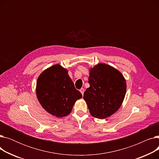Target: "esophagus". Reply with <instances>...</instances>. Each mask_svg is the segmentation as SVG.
I'll list each match as a JSON object with an SVG mask.
<instances>
[{
	"label": "esophagus",
	"mask_w": 159,
	"mask_h": 159,
	"mask_svg": "<svg viewBox=\"0 0 159 159\" xmlns=\"http://www.w3.org/2000/svg\"><path fill=\"white\" fill-rule=\"evenodd\" d=\"M80 93H82V95H83V94H84V88H81L80 89Z\"/></svg>",
	"instance_id": "1"
}]
</instances>
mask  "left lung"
I'll return each instance as SVG.
<instances>
[{
	"label": "left lung",
	"instance_id": "obj_1",
	"mask_svg": "<svg viewBox=\"0 0 159 159\" xmlns=\"http://www.w3.org/2000/svg\"><path fill=\"white\" fill-rule=\"evenodd\" d=\"M88 82L83 98L91 115L104 119L119 109L126 92V80L119 71L98 64L90 69Z\"/></svg>",
	"mask_w": 159,
	"mask_h": 159
}]
</instances>
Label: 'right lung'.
<instances>
[{
	"label": "right lung",
	"mask_w": 159,
	"mask_h": 159,
	"mask_svg": "<svg viewBox=\"0 0 159 159\" xmlns=\"http://www.w3.org/2000/svg\"><path fill=\"white\" fill-rule=\"evenodd\" d=\"M68 72L61 65L55 64L42 73L37 81L36 93L40 104L57 117L68 115L75 101L82 98Z\"/></svg>",
	"instance_id": "right-lung-1"
}]
</instances>
